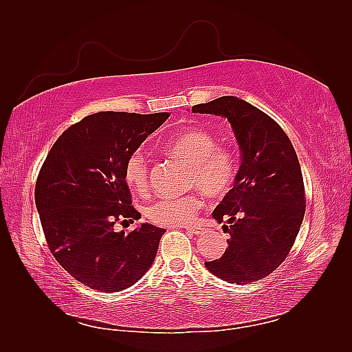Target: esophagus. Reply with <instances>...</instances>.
Masks as SVG:
<instances>
[{"label":"esophagus","mask_w":352,"mask_h":352,"mask_svg":"<svg viewBox=\"0 0 352 352\" xmlns=\"http://www.w3.org/2000/svg\"><path fill=\"white\" fill-rule=\"evenodd\" d=\"M185 229L190 233H194V235H199V233H202V230H204L201 226H186Z\"/></svg>","instance_id":"1"}]
</instances>
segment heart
Instances as JSON below:
<instances>
[{
	"instance_id": "1",
	"label": "heart",
	"mask_w": 352,
	"mask_h": 352,
	"mask_svg": "<svg viewBox=\"0 0 352 352\" xmlns=\"http://www.w3.org/2000/svg\"><path fill=\"white\" fill-rule=\"evenodd\" d=\"M166 151L188 164L186 188H198L210 198L226 197L236 182L239 158L228 145H217L216 138L201 127H186L166 142ZM124 182L133 192L148 190V160L141 151L132 153L123 170ZM202 199L197 192L160 198L145 208L146 220L157 226H184L194 221Z\"/></svg>"
}]
</instances>
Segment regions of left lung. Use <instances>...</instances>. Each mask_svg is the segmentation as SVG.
<instances>
[{"instance_id":"left-lung-1","label":"left lung","mask_w":352,"mask_h":352,"mask_svg":"<svg viewBox=\"0 0 352 352\" xmlns=\"http://www.w3.org/2000/svg\"><path fill=\"white\" fill-rule=\"evenodd\" d=\"M192 111L228 117L242 151L236 182L212 211L219 223L228 220L229 248L206 267L229 283L264 279L287 257L305 212L294 145L278 122L236 97L197 104Z\"/></svg>"}]
</instances>
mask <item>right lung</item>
<instances>
[{
  "label": "right lung",
  "instance_id": "obj_1",
  "mask_svg": "<svg viewBox=\"0 0 352 352\" xmlns=\"http://www.w3.org/2000/svg\"><path fill=\"white\" fill-rule=\"evenodd\" d=\"M168 113L101 111L63 132L42 164L35 204L51 254L74 279L119 292L151 267L166 232L144 223L129 233L117 223L141 217L124 182L126 160Z\"/></svg>",
  "mask_w": 352,
  "mask_h": 352
}]
</instances>
